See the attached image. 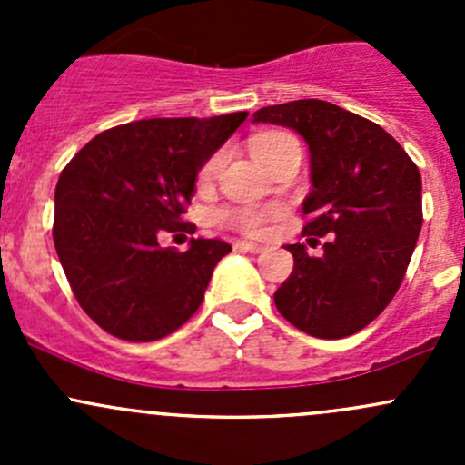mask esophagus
Returning a JSON list of instances; mask_svg holds the SVG:
<instances>
[{
  "label": "esophagus",
  "instance_id": "obj_1",
  "mask_svg": "<svg viewBox=\"0 0 465 465\" xmlns=\"http://www.w3.org/2000/svg\"><path fill=\"white\" fill-rule=\"evenodd\" d=\"M236 250L250 252V254H262V252H265V247H262V245H256V242L238 241V242H236Z\"/></svg>",
  "mask_w": 465,
  "mask_h": 465
}]
</instances>
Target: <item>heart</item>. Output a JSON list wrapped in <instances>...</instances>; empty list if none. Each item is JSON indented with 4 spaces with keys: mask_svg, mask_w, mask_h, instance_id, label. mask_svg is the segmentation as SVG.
Returning a JSON list of instances; mask_svg holds the SVG:
<instances>
[{
    "mask_svg": "<svg viewBox=\"0 0 465 465\" xmlns=\"http://www.w3.org/2000/svg\"><path fill=\"white\" fill-rule=\"evenodd\" d=\"M288 139L292 137H288V134L283 133L259 134V137L252 139V153H254V157H259V154L265 153V150H272L274 145L288 142ZM218 166H220V157L215 154V157H211L209 162L200 168V182L206 184V182L213 180L215 173H218ZM215 218H218V223L245 233H261L262 227H265V213H261V211L256 209H247V206H241V209H220L218 213H215Z\"/></svg>",
    "mask_w": 465,
    "mask_h": 465,
    "instance_id": "obj_1",
    "label": "heart"
}]
</instances>
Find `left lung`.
Wrapping results in <instances>:
<instances>
[{
	"instance_id": "obj_1",
	"label": "left lung",
	"mask_w": 465,
	"mask_h": 465,
	"mask_svg": "<svg viewBox=\"0 0 465 465\" xmlns=\"http://www.w3.org/2000/svg\"><path fill=\"white\" fill-rule=\"evenodd\" d=\"M254 124L283 125L306 142L312 189L303 233H328L322 256H308L299 242L285 247L294 270L274 292L276 308L312 337L353 335L405 279L423 224L419 168L378 124L328 101L261 107Z\"/></svg>"
}]
</instances>
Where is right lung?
<instances>
[{"label": "right lung", "instance_id": "1", "mask_svg": "<svg viewBox=\"0 0 465 465\" xmlns=\"http://www.w3.org/2000/svg\"><path fill=\"white\" fill-rule=\"evenodd\" d=\"M247 112L211 119H143L96 134L60 173L54 245L83 311L125 341L171 335L204 299L213 267L232 245L191 238L162 247L182 220L200 168Z\"/></svg>", "mask_w": 465, "mask_h": 465}]
</instances>
